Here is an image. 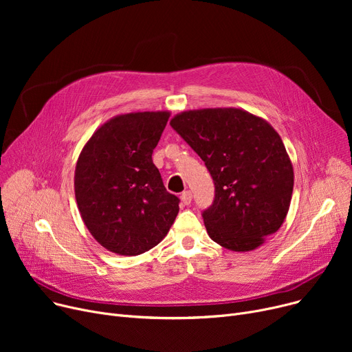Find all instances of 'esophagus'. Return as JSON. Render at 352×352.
Returning a JSON list of instances; mask_svg holds the SVG:
<instances>
[{
    "mask_svg": "<svg viewBox=\"0 0 352 352\" xmlns=\"http://www.w3.org/2000/svg\"><path fill=\"white\" fill-rule=\"evenodd\" d=\"M191 199H192V192H191L190 190L184 191V192L181 194V201H182V204H184V206H188V204H191Z\"/></svg>",
    "mask_w": 352,
    "mask_h": 352,
    "instance_id": "obj_1",
    "label": "esophagus"
}]
</instances>
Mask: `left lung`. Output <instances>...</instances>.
<instances>
[{
    "label": "left lung",
    "mask_w": 352,
    "mask_h": 352,
    "mask_svg": "<svg viewBox=\"0 0 352 352\" xmlns=\"http://www.w3.org/2000/svg\"><path fill=\"white\" fill-rule=\"evenodd\" d=\"M170 124L214 179V204L202 212L210 238L236 252L261 247L283 226L294 188L280 134L241 108L182 111Z\"/></svg>",
    "instance_id": "left-lung-1"
}]
</instances>
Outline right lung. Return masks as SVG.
Returning a JSON list of instances; mask_svg holds the SVG:
<instances>
[{
	"instance_id": "obj_1",
	"label": "right lung",
	"mask_w": 352,
	"mask_h": 352,
	"mask_svg": "<svg viewBox=\"0 0 352 352\" xmlns=\"http://www.w3.org/2000/svg\"><path fill=\"white\" fill-rule=\"evenodd\" d=\"M170 111L116 116L85 142L74 190L85 227L108 251L134 256L168 234L179 199L165 190L153 151Z\"/></svg>"
}]
</instances>
